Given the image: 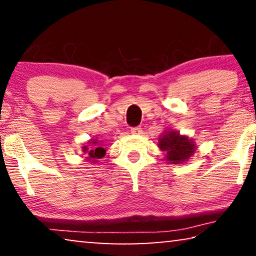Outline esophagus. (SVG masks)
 I'll return each instance as SVG.
<instances>
[{"label":"esophagus","mask_w":256,"mask_h":256,"mask_svg":"<svg viewBox=\"0 0 256 256\" xmlns=\"http://www.w3.org/2000/svg\"><path fill=\"white\" fill-rule=\"evenodd\" d=\"M130 132H132V134L138 135V134H141V132H142V128L141 127H132L130 129Z\"/></svg>","instance_id":"obj_1"}]
</instances>
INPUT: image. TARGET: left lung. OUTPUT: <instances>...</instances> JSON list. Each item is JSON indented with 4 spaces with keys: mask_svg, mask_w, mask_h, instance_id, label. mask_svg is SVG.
I'll return each instance as SVG.
<instances>
[{
    "mask_svg": "<svg viewBox=\"0 0 256 256\" xmlns=\"http://www.w3.org/2000/svg\"><path fill=\"white\" fill-rule=\"evenodd\" d=\"M158 146L166 154L170 163H183L194 154V144L186 136H180L177 132H166L158 140Z\"/></svg>",
    "mask_w": 256,
    "mask_h": 256,
    "instance_id": "1",
    "label": "left lung"
}]
</instances>
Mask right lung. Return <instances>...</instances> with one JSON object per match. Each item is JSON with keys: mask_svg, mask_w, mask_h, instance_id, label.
I'll return each instance as SVG.
<instances>
[{"mask_svg": "<svg viewBox=\"0 0 256 256\" xmlns=\"http://www.w3.org/2000/svg\"><path fill=\"white\" fill-rule=\"evenodd\" d=\"M90 144H94L88 148V146H84V152L87 154V158L90 160H94L96 158H101V157H104V154H106V150H104L102 146H99V143L96 141H93V142H90Z\"/></svg>", "mask_w": 256, "mask_h": 256, "instance_id": "1", "label": "right lung"}]
</instances>
